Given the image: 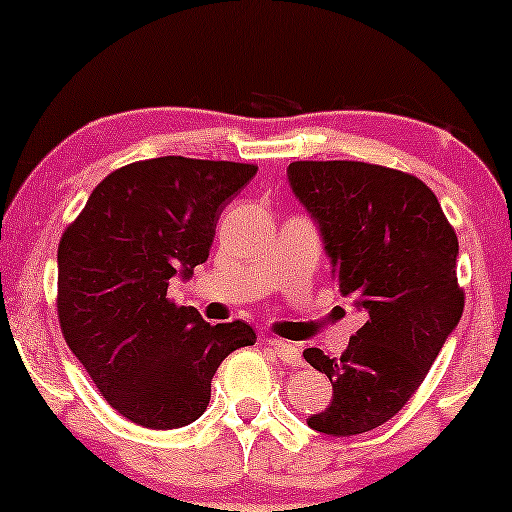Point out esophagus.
<instances>
[{
    "label": "esophagus",
    "mask_w": 512,
    "mask_h": 512,
    "mask_svg": "<svg viewBox=\"0 0 512 512\" xmlns=\"http://www.w3.org/2000/svg\"><path fill=\"white\" fill-rule=\"evenodd\" d=\"M269 346H272L274 354L279 356V361L286 363V366H301V363H303L298 346L281 342V339H269Z\"/></svg>",
    "instance_id": "1"
}]
</instances>
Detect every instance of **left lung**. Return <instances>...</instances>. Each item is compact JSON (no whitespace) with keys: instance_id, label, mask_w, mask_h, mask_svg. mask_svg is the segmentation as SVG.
Masks as SVG:
<instances>
[{"instance_id":"1","label":"left lung","mask_w":512,"mask_h":512,"mask_svg":"<svg viewBox=\"0 0 512 512\" xmlns=\"http://www.w3.org/2000/svg\"><path fill=\"white\" fill-rule=\"evenodd\" d=\"M289 182L320 226L339 293L368 313L339 358L305 349L332 383L308 419L327 436L390 421L424 383L464 310L457 233L416 175L363 161H293Z\"/></svg>"}]
</instances>
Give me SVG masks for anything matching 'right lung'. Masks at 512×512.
<instances>
[{
    "label": "right lung",
    "instance_id": "add662e5",
    "mask_svg": "<svg viewBox=\"0 0 512 512\" xmlns=\"http://www.w3.org/2000/svg\"><path fill=\"white\" fill-rule=\"evenodd\" d=\"M255 163L163 156L129 163L96 185L57 248L64 342L117 414L180 428L207 409L221 361L257 334L209 325L168 298L175 274L207 262L216 221Z\"/></svg>",
    "mask_w": 512,
    "mask_h": 512
}]
</instances>
